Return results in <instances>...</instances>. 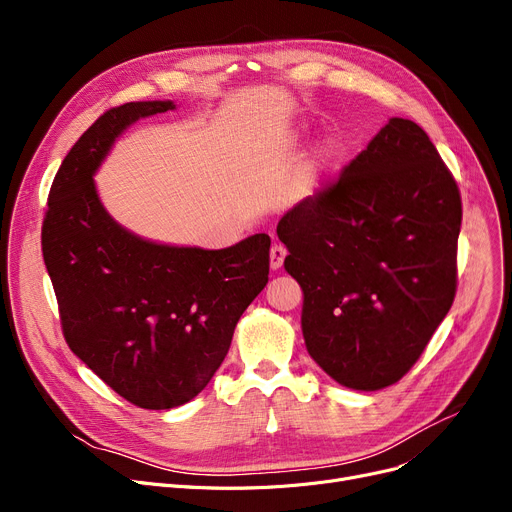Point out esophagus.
I'll use <instances>...</instances> for the list:
<instances>
[{"mask_svg":"<svg viewBox=\"0 0 512 512\" xmlns=\"http://www.w3.org/2000/svg\"><path fill=\"white\" fill-rule=\"evenodd\" d=\"M284 259H286V249L282 245H274L272 251H270V267H272V270H280Z\"/></svg>","mask_w":512,"mask_h":512,"instance_id":"1","label":"esophagus"}]
</instances>
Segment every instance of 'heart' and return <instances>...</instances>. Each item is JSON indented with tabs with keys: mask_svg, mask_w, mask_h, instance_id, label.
I'll return each instance as SVG.
<instances>
[{
	"mask_svg": "<svg viewBox=\"0 0 512 512\" xmlns=\"http://www.w3.org/2000/svg\"><path fill=\"white\" fill-rule=\"evenodd\" d=\"M292 141L294 145H301L303 141H307V134L299 132ZM340 157H342V147L336 139H328L315 149L309 161V168L301 180V195L305 199H315L321 191H324L326 182L330 180V176L336 172L340 164Z\"/></svg>",
	"mask_w": 512,
	"mask_h": 512,
	"instance_id": "1",
	"label": "heart"
}]
</instances>
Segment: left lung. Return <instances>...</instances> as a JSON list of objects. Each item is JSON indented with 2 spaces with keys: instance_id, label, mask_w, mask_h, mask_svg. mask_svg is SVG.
<instances>
[{
  "instance_id": "left-lung-1",
  "label": "left lung",
  "mask_w": 512,
  "mask_h": 512,
  "mask_svg": "<svg viewBox=\"0 0 512 512\" xmlns=\"http://www.w3.org/2000/svg\"><path fill=\"white\" fill-rule=\"evenodd\" d=\"M461 195L425 130L390 118L338 182L284 213L311 359L340 386L396 384L456 292Z\"/></svg>"
}]
</instances>
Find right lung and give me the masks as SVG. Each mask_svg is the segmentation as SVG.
Instances as JSON below:
<instances>
[{
  "mask_svg": "<svg viewBox=\"0 0 512 512\" xmlns=\"http://www.w3.org/2000/svg\"><path fill=\"white\" fill-rule=\"evenodd\" d=\"M174 101H132L105 112L53 178L41 232L68 346L132 405L164 411L213 378L240 315L267 284V234L228 249L161 245L118 224L93 176L137 120Z\"/></svg>",
  "mask_w": 512,
  "mask_h": 512,
  "instance_id": "obj_1",
  "label": "right lung"
}]
</instances>
